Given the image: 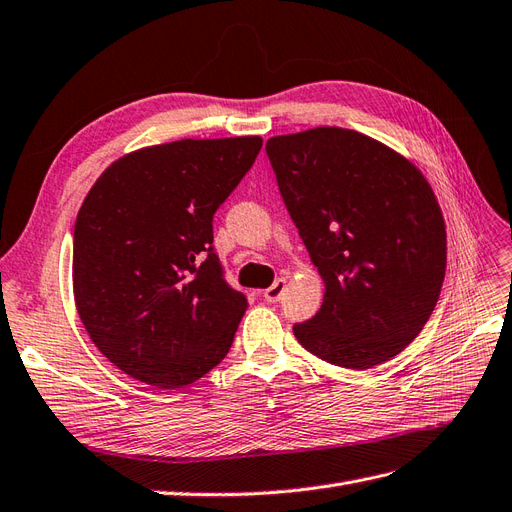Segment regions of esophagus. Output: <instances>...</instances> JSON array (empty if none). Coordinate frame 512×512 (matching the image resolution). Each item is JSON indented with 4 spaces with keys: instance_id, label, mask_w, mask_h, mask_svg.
Wrapping results in <instances>:
<instances>
[{
    "instance_id": "esophagus-1",
    "label": "esophagus",
    "mask_w": 512,
    "mask_h": 512,
    "mask_svg": "<svg viewBox=\"0 0 512 512\" xmlns=\"http://www.w3.org/2000/svg\"><path fill=\"white\" fill-rule=\"evenodd\" d=\"M284 292H286V282H284V280H275L273 286H269V288L265 290V299H267L269 303H277V301H280V299L284 297Z\"/></svg>"
}]
</instances>
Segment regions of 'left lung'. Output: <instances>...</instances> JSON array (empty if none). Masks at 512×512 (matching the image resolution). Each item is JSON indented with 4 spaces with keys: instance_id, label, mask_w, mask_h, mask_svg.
Listing matches in <instances>:
<instances>
[{
    "instance_id": "left-lung-1",
    "label": "left lung",
    "mask_w": 512,
    "mask_h": 512,
    "mask_svg": "<svg viewBox=\"0 0 512 512\" xmlns=\"http://www.w3.org/2000/svg\"><path fill=\"white\" fill-rule=\"evenodd\" d=\"M267 156L327 286L294 337L346 369L393 359L423 331L446 271L442 211L421 170L344 128L273 136Z\"/></svg>"
}]
</instances>
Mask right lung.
I'll use <instances>...</instances> for the list:
<instances>
[{
  "label": "right lung",
  "mask_w": 512,
  "mask_h": 512,
  "mask_svg": "<svg viewBox=\"0 0 512 512\" xmlns=\"http://www.w3.org/2000/svg\"><path fill=\"white\" fill-rule=\"evenodd\" d=\"M260 147V136L145 147L89 190L74 224L76 309L128 376L181 389L228 354L247 299L213 250V215Z\"/></svg>",
  "instance_id": "1"
}]
</instances>
